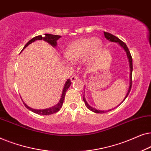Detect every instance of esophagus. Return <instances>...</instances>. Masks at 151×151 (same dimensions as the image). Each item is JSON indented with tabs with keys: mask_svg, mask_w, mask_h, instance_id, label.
<instances>
[{
	"mask_svg": "<svg viewBox=\"0 0 151 151\" xmlns=\"http://www.w3.org/2000/svg\"><path fill=\"white\" fill-rule=\"evenodd\" d=\"M78 78V75H74L73 76H71V82H74L75 80H76Z\"/></svg>",
	"mask_w": 151,
	"mask_h": 151,
	"instance_id": "esophagus-1",
	"label": "esophagus"
}]
</instances>
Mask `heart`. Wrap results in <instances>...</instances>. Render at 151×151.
Segmentation results:
<instances>
[{"label":"heart","mask_w":151,"mask_h":151,"mask_svg":"<svg viewBox=\"0 0 151 151\" xmlns=\"http://www.w3.org/2000/svg\"><path fill=\"white\" fill-rule=\"evenodd\" d=\"M102 42L96 38H80L68 47L65 57L69 60H79L84 57L86 62L93 60L100 51Z\"/></svg>","instance_id":"obj_1"}]
</instances>
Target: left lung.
Returning a JSON list of instances; mask_svg holds the SVG:
<instances>
[{"mask_svg":"<svg viewBox=\"0 0 151 151\" xmlns=\"http://www.w3.org/2000/svg\"><path fill=\"white\" fill-rule=\"evenodd\" d=\"M104 36L105 38H106L107 40H109V41H111V42H118L119 45H120V46H122L124 48V49L126 51V52H127V57L128 58H129V64H130V86H129V91H128V93L127 94V96H126L125 98L124 99V100L122 102L125 100V99L127 98V96H129L130 91H131V86H132V72H133V59H132V56L131 55V53H130V51L129 50V48H128V47L127 46V45L125 44L124 42H123V41H122L120 39H119L117 37H116L114 35L110 34V33H108V32H104ZM83 100L84 103H85V105L86 106V107L91 110L94 113H104V112H107V111H110L111 110H109V111H100V110H97V109L93 108L89 105L88 104V103L86 102V101L85 100V98H84H84H83Z\"/></svg>","mask_w":151,"mask_h":151,"instance_id":"left-lung-1","label":"left lung"}]
</instances>
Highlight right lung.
I'll return each mask as SVG.
<instances>
[{"mask_svg":"<svg viewBox=\"0 0 151 151\" xmlns=\"http://www.w3.org/2000/svg\"><path fill=\"white\" fill-rule=\"evenodd\" d=\"M60 37H61L60 36H58V35H53V34H45V36H42V35L37 36L36 37H34V38H33L32 39H31V40L29 41V42L27 43L25 45H24V48L22 49V50L24 49V48H26V47H27L29 45L31 44V43L34 42V41L38 40H43L46 41V42H47L48 43H49V44H50L51 45H52L53 47H55L57 44V40H58ZM71 80H70L69 79H68L67 80V82H66L65 86H64L63 93H62L61 98H60V100L59 102L56 105H55L54 106L51 107V108L47 109H42V110H37V109H34L30 108L29 106H28L27 105L25 104L24 103V106H25L27 107V109H28L29 110H30L31 111H32V112L37 113V114H39V115H51V114H53V113H55L58 111H60V109H61L62 106H63L64 99H65V97L66 95V92H67V89L69 88L70 85H71Z\"/></svg>","mask_w":151,"mask_h":151,"instance_id":"add662e5","label":"right lung"}]
</instances>
